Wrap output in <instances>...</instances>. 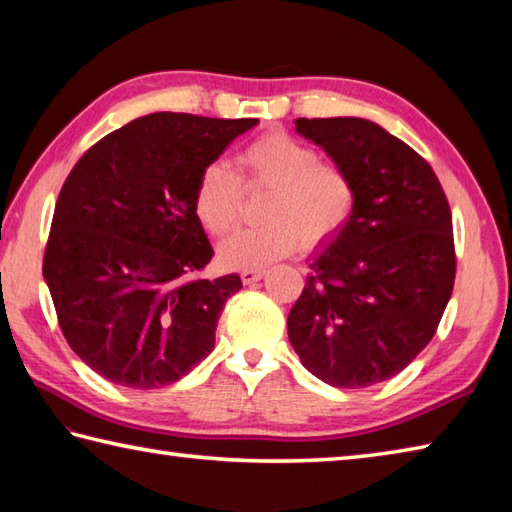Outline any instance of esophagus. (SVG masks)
<instances>
[{"instance_id": "obj_1", "label": "esophagus", "mask_w": 512, "mask_h": 512, "mask_svg": "<svg viewBox=\"0 0 512 512\" xmlns=\"http://www.w3.org/2000/svg\"><path fill=\"white\" fill-rule=\"evenodd\" d=\"M242 283L245 285H254L265 276V270H242Z\"/></svg>"}]
</instances>
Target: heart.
Returning <instances> with one entry per match:
<instances>
[{"instance_id": "heart-1", "label": "heart", "mask_w": 512, "mask_h": 512, "mask_svg": "<svg viewBox=\"0 0 512 512\" xmlns=\"http://www.w3.org/2000/svg\"><path fill=\"white\" fill-rule=\"evenodd\" d=\"M247 188H270L261 227L240 229L220 245V261L233 270H261L301 247H317L342 231L355 209L351 175L285 132L263 134L240 152ZM240 177L227 161L206 166L195 186V213L211 236L229 233L240 218Z\"/></svg>"}]
</instances>
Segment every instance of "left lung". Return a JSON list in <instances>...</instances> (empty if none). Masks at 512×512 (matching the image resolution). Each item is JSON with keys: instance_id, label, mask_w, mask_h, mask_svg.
<instances>
[{"instance_id": "1", "label": "left lung", "mask_w": 512, "mask_h": 512, "mask_svg": "<svg viewBox=\"0 0 512 512\" xmlns=\"http://www.w3.org/2000/svg\"><path fill=\"white\" fill-rule=\"evenodd\" d=\"M294 125L351 175L355 209L312 256L288 337L321 382L371 387L432 342L452 297L450 204L432 166L382 125L357 116Z\"/></svg>"}]
</instances>
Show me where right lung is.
Listing matches in <instances>:
<instances>
[{
    "instance_id": "1",
    "label": "right lung",
    "mask_w": 512,
    "mask_h": 512,
    "mask_svg": "<svg viewBox=\"0 0 512 512\" xmlns=\"http://www.w3.org/2000/svg\"><path fill=\"white\" fill-rule=\"evenodd\" d=\"M258 119L157 112L94 143L58 195L42 274L67 344L130 389L182 380L213 351L238 274L200 279L213 247L195 186Z\"/></svg>"
}]
</instances>
